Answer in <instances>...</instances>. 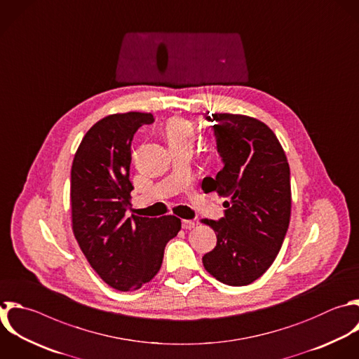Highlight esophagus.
Here are the masks:
<instances>
[{
    "instance_id": "34e87169",
    "label": "esophagus",
    "mask_w": 359,
    "mask_h": 359,
    "mask_svg": "<svg viewBox=\"0 0 359 359\" xmlns=\"http://www.w3.org/2000/svg\"><path fill=\"white\" fill-rule=\"evenodd\" d=\"M195 222L194 220H182V229L184 230H191L195 227Z\"/></svg>"
}]
</instances>
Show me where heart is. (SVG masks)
Returning a JSON list of instances; mask_svg holds the SVG:
<instances>
[{
    "mask_svg": "<svg viewBox=\"0 0 359 359\" xmlns=\"http://www.w3.org/2000/svg\"><path fill=\"white\" fill-rule=\"evenodd\" d=\"M163 135L170 149L192 147L195 142V126L184 118H171L163 126Z\"/></svg>",
    "mask_w": 359,
    "mask_h": 359,
    "instance_id": "1",
    "label": "heart"
}]
</instances>
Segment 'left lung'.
Listing matches in <instances>:
<instances>
[{
    "mask_svg": "<svg viewBox=\"0 0 359 359\" xmlns=\"http://www.w3.org/2000/svg\"><path fill=\"white\" fill-rule=\"evenodd\" d=\"M209 115V112H208ZM223 168L202 181L205 192L229 198L220 220L203 219L217 237L205 269L230 286L258 279L276 258L290 220V171L275 133L245 115L212 114Z\"/></svg>",
    "mask_w": 359,
    "mask_h": 359,
    "instance_id": "left-lung-1",
    "label": "left lung"
}]
</instances>
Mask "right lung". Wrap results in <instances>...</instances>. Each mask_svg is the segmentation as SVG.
Here are the masks:
<instances>
[{
    "mask_svg": "<svg viewBox=\"0 0 359 359\" xmlns=\"http://www.w3.org/2000/svg\"><path fill=\"white\" fill-rule=\"evenodd\" d=\"M154 122L151 114H114L83 137L72 167V222L77 243L94 271L111 287L136 290L160 271L167 243L181 230L172 215H132L129 180L132 140Z\"/></svg>",
    "mask_w": 359,
    "mask_h": 359,
    "instance_id": "1",
    "label": "right lung"
}]
</instances>
